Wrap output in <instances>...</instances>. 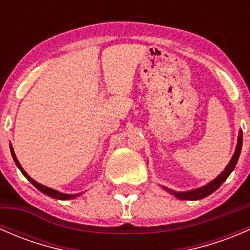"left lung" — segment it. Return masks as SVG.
Returning a JSON list of instances; mask_svg holds the SVG:
<instances>
[{
	"label": "left lung",
	"instance_id": "8db88e82",
	"mask_svg": "<svg viewBox=\"0 0 250 250\" xmlns=\"http://www.w3.org/2000/svg\"><path fill=\"white\" fill-rule=\"evenodd\" d=\"M242 139H243V134H242V132H239L238 143H237L236 151H234V153L232 156V160L230 161V163H229L228 167L225 168V170H224V172L221 173L218 178L214 179L211 183H209L208 185L202 186V188H196V190H192V191H188V192H175V191L168 190V188L167 190L169 191L172 195L175 196V197H178L179 200L196 201V200H202V198L207 197V196L211 195L214 191H216L221 185H223L224 181L229 178V175H230L231 172L234 169V167H236L237 161H238V158H239V153H241V150H242Z\"/></svg>",
	"mask_w": 250,
	"mask_h": 250
}]
</instances>
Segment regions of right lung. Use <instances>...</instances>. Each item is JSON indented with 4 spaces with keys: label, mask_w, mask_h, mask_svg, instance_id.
Here are the masks:
<instances>
[{
    "label": "right lung",
    "mask_w": 250,
    "mask_h": 250,
    "mask_svg": "<svg viewBox=\"0 0 250 250\" xmlns=\"http://www.w3.org/2000/svg\"><path fill=\"white\" fill-rule=\"evenodd\" d=\"M11 152H12V156H13L14 162H16V165L18 166V168H19V169H20V172H21L22 174H24L25 178H26L27 180H29L30 183H31L32 185H34L35 188H37V190H40V191H41V192H43L44 195L49 196V197L57 198V200H72V198L76 197L77 195H65V193L58 192V191L53 190V188H47V186H43V185H41V184L36 183V181H35L34 179H31V178H30L29 175H27L26 172H25V170L22 169V168H21V166H20V163L18 162V160H17V157H16V153H14L13 147H12V145H11Z\"/></svg>",
    "instance_id": "obj_1"
}]
</instances>
